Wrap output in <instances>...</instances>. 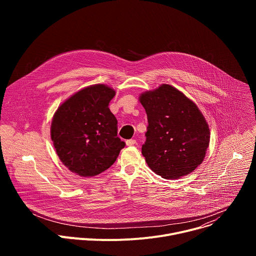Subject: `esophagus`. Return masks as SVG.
I'll return each instance as SVG.
<instances>
[{"mask_svg": "<svg viewBox=\"0 0 256 256\" xmlns=\"http://www.w3.org/2000/svg\"><path fill=\"white\" fill-rule=\"evenodd\" d=\"M126 146H132V144H136V140L130 138V140H128L126 142Z\"/></svg>", "mask_w": 256, "mask_h": 256, "instance_id": "esophagus-1", "label": "esophagus"}]
</instances>
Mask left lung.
<instances>
[{
	"label": "left lung",
	"instance_id": "8db88e82",
	"mask_svg": "<svg viewBox=\"0 0 256 256\" xmlns=\"http://www.w3.org/2000/svg\"><path fill=\"white\" fill-rule=\"evenodd\" d=\"M148 118L142 154L165 179H177L202 164L210 130L198 106L176 88L163 84L140 96Z\"/></svg>",
	"mask_w": 256,
	"mask_h": 256
}]
</instances>
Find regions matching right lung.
<instances>
[{
	"instance_id": "1",
	"label": "right lung",
	"mask_w": 256,
	"mask_h": 256,
	"mask_svg": "<svg viewBox=\"0 0 256 256\" xmlns=\"http://www.w3.org/2000/svg\"><path fill=\"white\" fill-rule=\"evenodd\" d=\"M116 91L103 84L89 86L66 100L52 122V140L60 160L80 176L98 175L110 167L124 148L118 120L108 105Z\"/></svg>"
}]
</instances>
